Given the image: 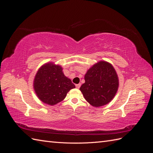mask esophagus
I'll return each mask as SVG.
<instances>
[{"label":"esophagus","instance_id":"34e87169","mask_svg":"<svg viewBox=\"0 0 153 153\" xmlns=\"http://www.w3.org/2000/svg\"><path fill=\"white\" fill-rule=\"evenodd\" d=\"M76 87L77 88V89H79V88L80 87V86H81V84H76Z\"/></svg>","mask_w":153,"mask_h":153}]
</instances>
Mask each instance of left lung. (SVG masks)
Segmentation results:
<instances>
[{"instance_id": "1", "label": "left lung", "mask_w": 153, "mask_h": 153, "mask_svg": "<svg viewBox=\"0 0 153 153\" xmlns=\"http://www.w3.org/2000/svg\"><path fill=\"white\" fill-rule=\"evenodd\" d=\"M85 81L80 90L87 102L95 107L108 103L119 87L115 69L105 61H100L91 68L85 74Z\"/></svg>"}]
</instances>
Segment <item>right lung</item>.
Returning a JSON list of instances; mask_svg holds the SVG:
<instances>
[{
  "label": "right lung",
  "mask_w": 153,
  "mask_h": 153,
  "mask_svg": "<svg viewBox=\"0 0 153 153\" xmlns=\"http://www.w3.org/2000/svg\"><path fill=\"white\" fill-rule=\"evenodd\" d=\"M75 87L71 80L64 75L62 68L52 63L46 64L39 69L34 82L39 99L50 105L61 102L68 92Z\"/></svg>",
  "instance_id": "right-lung-1"
}]
</instances>
